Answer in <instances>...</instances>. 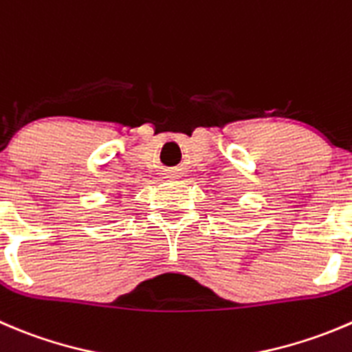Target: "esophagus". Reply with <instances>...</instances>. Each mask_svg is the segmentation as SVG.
<instances>
[{"mask_svg":"<svg viewBox=\"0 0 352 352\" xmlns=\"http://www.w3.org/2000/svg\"><path fill=\"white\" fill-rule=\"evenodd\" d=\"M165 172L168 179H179L180 173H182V168H180V166H172V168H166Z\"/></svg>","mask_w":352,"mask_h":352,"instance_id":"obj_1","label":"esophagus"}]
</instances>
